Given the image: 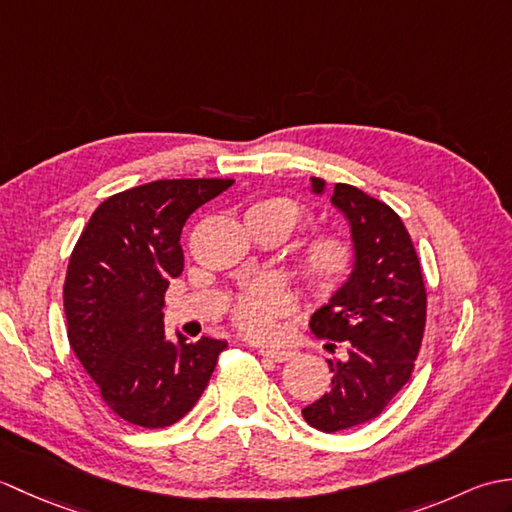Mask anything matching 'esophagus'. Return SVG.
Returning <instances> with one entry per match:
<instances>
[{"label": "esophagus", "mask_w": 512, "mask_h": 512, "mask_svg": "<svg viewBox=\"0 0 512 512\" xmlns=\"http://www.w3.org/2000/svg\"><path fill=\"white\" fill-rule=\"evenodd\" d=\"M259 354H262L264 358H270V361H275V363H286V361H290L292 356H295V352L279 350V347H262Z\"/></svg>", "instance_id": "obj_1"}]
</instances>
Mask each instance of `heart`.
<instances>
[{"instance_id":"obj_1","label":"heart","mask_w":512,"mask_h":512,"mask_svg":"<svg viewBox=\"0 0 512 512\" xmlns=\"http://www.w3.org/2000/svg\"><path fill=\"white\" fill-rule=\"evenodd\" d=\"M248 213L264 215L268 220L277 222L286 233H292L297 226L308 220L306 211L295 200L288 198H270L253 204ZM354 266V248L341 235H319L310 239L301 253V273L308 284L328 295L334 292L343 281L350 277ZM292 306V297L281 281L273 277H262L250 284L239 295L233 319L237 328L250 336H268L273 332L275 317L288 312Z\"/></svg>"}]
</instances>
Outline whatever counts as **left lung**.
Wrapping results in <instances>:
<instances>
[{
	"label": "left lung",
	"mask_w": 512,
	"mask_h": 512,
	"mask_svg": "<svg viewBox=\"0 0 512 512\" xmlns=\"http://www.w3.org/2000/svg\"><path fill=\"white\" fill-rule=\"evenodd\" d=\"M310 191L325 195L328 184L310 178ZM330 202L350 224L354 266L310 317L314 334L347 347L343 361H328L330 391L301 411L310 427L325 433L380 416L411 378L427 319L420 262L400 217L350 184H334Z\"/></svg>",
	"instance_id": "1"
}]
</instances>
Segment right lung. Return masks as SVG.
<instances>
[{"instance_id":"add662e5","label":"right lung","mask_w":512,"mask_h":512,"mask_svg":"<svg viewBox=\"0 0 512 512\" xmlns=\"http://www.w3.org/2000/svg\"><path fill=\"white\" fill-rule=\"evenodd\" d=\"M235 180H156L107 198L76 242L63 286L72 352L118 418L162 429L193 409L226 341L165 336V292L184 268L189 215Z\"/></svg>"}]
</instances>
